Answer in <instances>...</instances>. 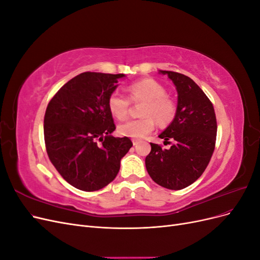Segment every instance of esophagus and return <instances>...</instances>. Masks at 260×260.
Here are the masks:
<instances>
[{"label":"esophagus","mask_w":260,"mask_h":260,"mask_svg":"<svg viewBox=\"0 0 260 260\" xmlns=\"http://www.w3.org/2000/svg\"><path fill=\"white\" fill-rule=\"evenodd\" d=\"M132 143H133V145H138L139 143H140V141L139 140H132Z\"/></svg>","instance_id":"esophagus-1"}]
</instances>
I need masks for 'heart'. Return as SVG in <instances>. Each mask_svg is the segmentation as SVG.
Instances as JSON below:
<instances>
[{
  "instance_id": "obj_1",
  "label": "heart",
  "mask_w": 260,
  "mask_h": 260,
  "mask_svg": "<svg viewBox=\"0 0 260 260\" xmlns=\"http://www.w3.org/2000/svg\"><path fill=\"white\" fill-rule=\"evenodd\" d=\"M128 98L120 93L113 92L107 100V106L111 114L117 119H124L128 116L130 101L144 102L141 108L139 119L128 120L118 125V133L122 137L142 139L155 128V119L161 125H167L175 119L177 105L175 101L166 94V89L151 78H145L127 86Z\"/></svg>"
}]
</instances>
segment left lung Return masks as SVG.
I'll return each mask as SVG.
<instances>
[{"mask_svg":"<svg viewBox=\"0 0 260 260\" xmlns=\"http://www.w3.org/2000/svg\"><path fill=\"white\" fill-rule=\"evenodd\" d=\"M174 82L178 92L175 119L158 136L174 140L169 149L151 143L145 166L154 182L169 190H182L205 171L214 153L217 120L211 102L190 77L159 70ZM170 143V142H168Z\"/></svg>","mask_w":260,"mask_h":260,"instance_id":"1","label":"left lung"}]
</instances>
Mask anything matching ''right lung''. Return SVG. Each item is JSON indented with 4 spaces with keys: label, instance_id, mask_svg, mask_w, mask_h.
Wrapping results in <instances>:
<instances>
[{
    "label": "right lung",
    "instance_id": "obj_1",
    "mask_svg": "<svg viewBox=\"0 0 260 260\" xmlns=\"http://www.w3.org/2000/svg\"><path fill=\"white\" fill-rule=\"evenodd\" d=\"M123 74L82 73L52 98L44 116L46 152L67 182L81 191L103 188L116 178L120 160L132 146L116 129L107 106Z\"/></svg>",
    "mask_w": 260,
    "mask_h": 260
}]
</instances>
